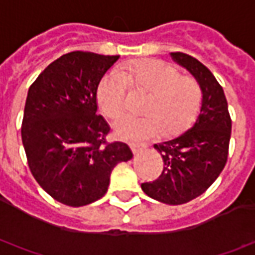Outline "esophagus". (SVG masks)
I'll list each match as a JSON object with an SVG mask.
<instances>
[{
	"label": "esophagus",
	"instance_id": "obj_1",
	"mask_svg": "<svg viewBox=\"0 0 255 255\" xmlns=\"http://www.w3.org/2000/svg\"><path fill=\"white\" fill-rule=\"evenodd\" d=\"M129 147L132 150L133 154H139V153H142L143 150H146V144L144 143H129Z\"/></svg>",
	"mask_w": 255,
	"mask_h": 255
}]
</instances>
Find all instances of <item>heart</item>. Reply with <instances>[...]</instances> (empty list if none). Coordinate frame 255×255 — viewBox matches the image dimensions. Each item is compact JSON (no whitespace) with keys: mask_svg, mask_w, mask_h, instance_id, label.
<instances>
[{"mask_svg":"<svg viewBox=\"0 0 255 255\" xmlns=\"http://www.w3.org/2000/svg\"><path fill=\"white\" fill-rule=\"evenodd\" d=\"M129 84L151 93L144 106L147 116L126 115L117 119L113 131L124 140H149L165 135H177L195 122L202 91L192 78L180 76L176 68L160 60H146L111 69L101 79L97 101L108 117H117L126 106Z\"/></svg>","mask_w":255,"mask_h":255,"instance_id":"heart-1","label":"heart"}]
</instances>
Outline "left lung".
I'll list each match as a JSON object with an SVG mask.
<instances>
[{
    "mask_svg": "<svg viewBox=\"0 0 255 255\" xmlns=\"http://www.w3.org/2000/svg\"><path fill=\"white\" fill-rule=\"evenodd\" d=\"M172 60L186 68L199 84L202 105L197 120L186 132L154 144L164 160L161 176L142 183L146 195L166 205L190 202L206 191L224 169L231 138V117L224 90L197 58L171 53Z\"/></svg>",
    "mask_w": 255,
    "mask_h": 255,
    "instance_id": "8db88e82",
    "label": "left lung"
}]
</instances>
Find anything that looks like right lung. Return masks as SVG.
Returning <instances> with one entry per match:
<instances>
[{
    "mask_svg": "<svg viewBox=\"0 0 255 255\" xmlns=\"http://www.w3.org/2000/svg\"><path fill=\"white\" fill-rule=\"evenodd\" d=\"M119 58L67 53L28 89L21 140L30 171L50 197L68 206L104 197L113 168L132 158L128 144L106 143L111 127L97 115L101 79Z\"/></svg>",
    "mask_w": 255,
    "mask_h": 255,
    "instance_id": "right-lung-1",
    "label": "right lung"
}]
</instances>
